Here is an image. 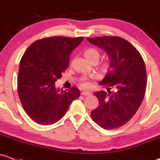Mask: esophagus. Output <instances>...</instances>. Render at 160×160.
<instances>
[{
	"instance_id": "obj_1",
	"label": "esophagus",
	"mask_w": 160,
	"mask_h": 160,
	"mask_svg": "<svg viewBox=\"0 0 160 160\" xmlns=\"http://www.w3.org/2000/svg\"><path fill=\"white\" fill-rule=\"evenodd\" d=\"M81 95H83V96H89V95H91V93L89 91H83L81 92Z\"/></svg>"
}]
</instances>
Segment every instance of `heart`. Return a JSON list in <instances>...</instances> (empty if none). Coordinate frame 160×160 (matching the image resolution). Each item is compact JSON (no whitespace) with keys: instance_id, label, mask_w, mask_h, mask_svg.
<instances>
[{"instance_id":"heart-1","label":"heart","mask_w":160,"mask_h":160,"mask_svg":"<svg viewBox=\"0 0 160 160\" xmlns=\"http://www.w3.org/2000/svg\"><path fill=\"white\" fill-rule=\"evenodd\" d=\"M84 56L86 57V59H88V61L91 60V59H96L98 60L100 56V52L95 49H88L84 52ZM108 67V64L104 63L103 64L102 67H101V70L104 71L107 70ZM80 84H81V86L83 87V88H88V87L90 85V83L88 82V79L83 78L82 79Z\"/></svg>"}]
</instances>
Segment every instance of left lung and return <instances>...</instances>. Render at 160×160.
Returning <instances> with one entry per match:
<instances>
[{
  "label": "left lung",
  "mask_w": 160,
  "mask_h": 160,
  "mask_svg": "<svg viewBox=\"0 0 160 160\" xmlns=\"http://www.w3.org/2000/svg\"><path fill=\"white\" fill-rule=\"evenodd\" d=\"M88 40L104 49L110 59L108 71L99 82L107 87L108 92L93 93L99 104L90 115L101 128L114 129L126 124L142 102L147 83L144 60L138 50L120 37L101 36Z\"/></svg>",
  "instance_id": "1"
}]
</instances>
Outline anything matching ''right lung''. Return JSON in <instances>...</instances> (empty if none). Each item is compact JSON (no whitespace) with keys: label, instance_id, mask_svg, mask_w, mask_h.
<instances>
[{"label":"right lung","instance_id":"obj_1","mask_svg":"<svg viewBox=\"0 0 160 160\" xmlns=\"http://www.w3.org/2000/svg\"><path fill=\"white\" fill-rule=\"evenodd\" d=\"M83 37H48L35 41L22 56L18 76V93L31 119L42 125L60 120L80 90L56 88L55 82L67 69L71 52Z\"/></svg>","mask_w":160,"mask_h":160}]
</instances>
